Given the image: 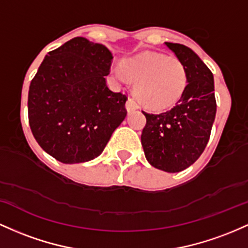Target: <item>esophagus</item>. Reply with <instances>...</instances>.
Here are the masks:
<instances>
[{
	"instance_id": "obj_1",
	"label": "esophagus",
	"mask_w": 248,
	"mask_h": 248,
	"mask_svg": "<svg viewBox=\"0 0 248 248\" xmlns=\"http://www.w3.org/2000/svg\"><path fill=\"white\" fill-rule=\"evenodd\" d=\"M125 108H126V110L130 112V111L137 110L138 109V105H137V103L133 101L132 98H129V99H127L126 104H125Z\"/></svg>"
}]
</instances>
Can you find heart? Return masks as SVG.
Wrapping results in <instances>:
<instances>
[{
    "label": "heart",
    "mask_w": 248,
    "mask_h": 248,
    "mask_svg": "<svg viewBox=\"0 0 248 248\" xmlns=\"http://www.w3.org/2000/svg\"><path fill=\"white\" fill-rule=\"evenodd\" d=\"M119 82L136 83V96L143 107L163 111L179 102L187 87V71L183 62L160 52H144L123 61L113 70Z\"/></svg>",
    "instance_id": "b5f03b06"
}]
</instances>
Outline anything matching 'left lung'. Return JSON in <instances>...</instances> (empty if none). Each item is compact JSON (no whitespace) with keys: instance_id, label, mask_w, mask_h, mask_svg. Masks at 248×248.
<instances>
[{"instance_id":"1","label":"left lung","mask_w":248,"mask_h":248,"mask_svg":"<svg viewBox=\"0 0 248 248\" xmlns=\"http://www.w3.org/2000/svg\"><path fill=\"white\" fill-rule=\"evenodd\" d=\"M166 46L185 65L187 87L176 107L161 113H143L146 125L141 145L147 161L170 173L187 169L204 152L217 112L213 75L193 50L178 43Z\"/></svg>"}]
</instances>
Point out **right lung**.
Segmentation results:
<instances>
[{
  "label": "right lung",
  "mask_w": 248,
  "mask_h": 248,
  "mask_svg": "<svg viewBox=\"0 0 248 248\" xmlns=\"http://www.w3.org/2000/svg\"><path fill=\"white\" fill-rule=\"evenodd\" d=\"M112 58L103 44L75 37L44 57L30 83V129L58 161L98 157L126 117V96L111 91L105 80Z\"/></svg>",
  "instance_id": "obj_1"
}]
</instances>
